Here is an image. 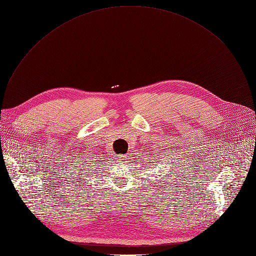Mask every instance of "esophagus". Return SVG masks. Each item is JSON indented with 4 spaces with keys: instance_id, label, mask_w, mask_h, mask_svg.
Returning a JSON list of instances; mask_svg holds the SVG:
<instances>
[{
    "instance_id": "esophagus-1",
    "label": "esophagus",
    "mask_w": 256,
    "mask_h": 256,
    "mask_svg": "<svg viewBox=\"0 0 256 256\" xmlns=\"http://www.w3.org/2000/svg\"><path fill=\"white\" fill-rule=\"evenodd\" d=\"M118 160H120V162H122V164H124V162L126 161V155H120V156L118 157Z\"/></svg>"
}]
</instances>
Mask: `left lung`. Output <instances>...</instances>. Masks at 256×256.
Returning <instances> with one entry per match:
<instances>
[{
    "mask_svg": "<svg viewBox=\"0 0 256 256\" xmlns=\"http://www.w3.org/2000/svg\"><path fill=\"white\" fill-rule=\"evenodd\" d=\"M155 166H156V164H155Z\"/></svg>",
    "mask_w": 256,
    "mask_h": 256,
    "instance_id": "left-lung-1",
    "label": "left lung"
}]
</instances>
